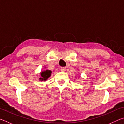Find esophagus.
I'll list each match as a JSON object with an SVG mask.
<instances>
[{"mask_svg": "<svg viewBox=\"0 0 124 124\" xmlns=\"http://www.w3.org/2000/svg\"><path fill=\"white\" fill-rule=\"evenodd\" d=\"M66 67H61V70L62 71H63V72H64V71L66 70Z\"/></svg>", "mask_w": 124, "mask_h": 124, "instance_id": "1", "label": "esophagus"}]
</instances>
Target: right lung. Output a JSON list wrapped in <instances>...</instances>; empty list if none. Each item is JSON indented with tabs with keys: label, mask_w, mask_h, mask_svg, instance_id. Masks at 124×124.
<instances>
[{
	"label": "right lung",
	"mask_w": 124,
	"mask_h": 124,
	"mask_svg": "<svg viewBox=\"0 0 124 124\" xmlns=\"http://www.w3.org/2000/svg\"><path fill=\"white\" fill-rule=\"evenodd\" d=\"M51 72L50 70H46L43 71L41 73V78H40L39 79L41 81H45L48 79V78L51 75Z\"/></svg>",
	"instance_id": "obj_1"
}]
</instances>
